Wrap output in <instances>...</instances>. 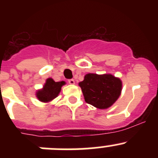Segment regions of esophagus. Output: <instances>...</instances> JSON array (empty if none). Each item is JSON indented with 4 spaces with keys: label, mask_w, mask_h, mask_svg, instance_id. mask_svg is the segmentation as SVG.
Segmentation results:
<instances>
[{
    "label": "esophagus",
    "mask_w": 158,
    "mask_h": 158,
    "mask_svg": "<svg viewBox=\"0 0 158 158\" xmlns=\"http://www.w3.org/2000/svg\"><path fill=\"white\" fill-rule=\"evenodd\" d=\"M68 82H69V84H70V85H74L75 84V81L73 80V79H69V80H68Z\"/></svg>",
    "instance_id": "1"
}]
</instances>
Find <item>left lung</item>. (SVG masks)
Segmentation results:
<instances>
[{
  "mask_svg": "<svg viewBox=\"0 0 158 158\" xmlns=\"http://www.w3.org/2000/svg\"><path fill=\"white\" fill-rule=\"evenodd\" d=\"M86 103L100 108L111 107L120 96L122 82L111 74L88 73L79 83Z\"/></svg>",
  "mask_w": 158,
  "mask_h": 158,
  "instance_id": "1",
  "label": "left lung"
}]
</instances>
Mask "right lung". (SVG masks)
I'll return each mask as SVG.
<instances>
[{
    "label": "right lung",
    "instance_id": "obj_1",
    "mask_svg": "<svg viewBox=\"0 0 158 158\" xmlns=\"http://www.w3.org/2000/svg\"><path fill=\"white\" fill-rule=\"evenodd\" d=\"M65 81L55 82L51 78H48L42 90L38 91L37 97L40 101L48 102L56 98L61 91V88L65 85Z\"/></svg>",
    "mask_w": 158,
    "mask_h": 158
}]
</instances>
